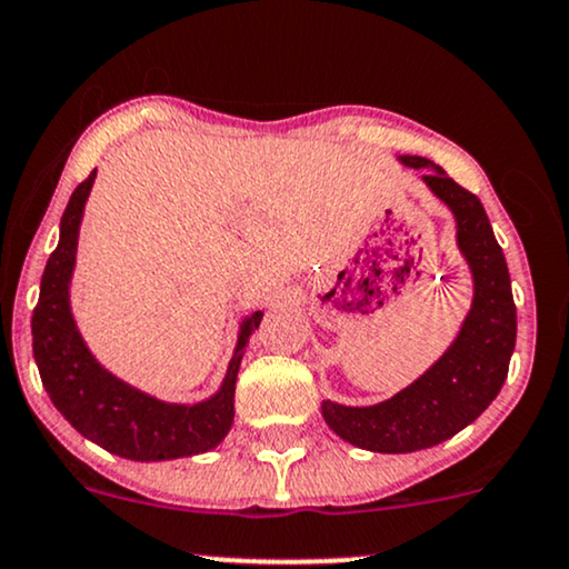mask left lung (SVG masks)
Wrapping results in <instances>:
<instances>
[{"mask_svg":"<svg viewBox=\"0 0 569 569\" xmlns=\"http://www.w3.org/2000/svg\"><path fill=\"white\" fill-rule=\"evenodd\" d=\"M428 168L426 183L457 218V241L476 278V299L451 349L420 380L376 407L322 401V417L343 441L380 455H407L457 436L505 386L517 338V309L505 251L472 191L426 157H401Z\"/></svg>","mask_w":569,"mask_h":569,"instance_id":"1","label":"left lung"}]
</instances>
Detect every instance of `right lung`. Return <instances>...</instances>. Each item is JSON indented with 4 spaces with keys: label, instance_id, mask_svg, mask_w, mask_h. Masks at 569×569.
I'll use <instances>...</instances> for the list:
<instances>
[{
    "label": "right lung",
    "instance_id": "add662e5",
    "mask_svg": "<svg viewBox=\"0 0 569 569\" xmlns=\"http://www.w3.org/2000/svg\"><path fill=\"white\" fill-rule=\"evenodd\" d=\"M93 176L76 186L60 222V243L49 254L41 276V293L33 307V359L49 399L78 433L112 455L157 462L191 457L212 449L226 438L233 422L236 376L249 336L260 328L262 312H251L241 326L239 347L228 365L226 383L212 399L193 407L162 405L147 393L112 378L89 355L70 315L68 283L73 276L78 228L89 199Z\"/></svg>",
    "mask_w": 569,
    "mask_h": 569
}]
</instances>
